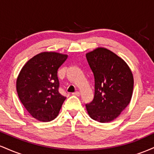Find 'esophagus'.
<instances>
[{"label":"esophagus","instance_id":"1","mask_svg":"<svg viewBox=\"0 0 154 154\" xmlns=\"http://www.w3.org/2000/svg\"><path fill=\"white\" fill-rule=\"evenodd\" d=\"M72 95H76V96H79V95H80V93H79V91H76V92H75V93H72Z\"/></svg>","mask_w":154,"mask_h":154}]
</instances>
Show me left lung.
<instances>
[{
    "instance_id": "obj_1",
    "label": "left lung",
    "mask_w": 154,
    "mask_h": 154,
    "mask_svg": "<svg viewBox=\"0 0 154 154\" xmlns=\"http://www.w3.org/2000/svg\"><path fill=\"white\" fill-rule=\"evenodd\" d=\"M86 58L95 78L94 98L86 104L87 111L95 121L110 122L131 100L133 75L128 63L106 48H96Z\"/></svg>"
}]
</instances>
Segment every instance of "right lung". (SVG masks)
Listing matches in <instances>:
<instances>
[{"instance_id":"add662e5","label":"right lung","mask_w":154,"mask_h":154,"mask_svg":"<svg viewBox=\"0 0 154 154\" xmlns=\"http://www.w3.org/2000/svg\"><path fill=\"white\" fill-rule=\"evenodd\" d=\"M68 55L53 51L37 54L26 62L17 79V91L35 119L50 122L59 114L66 98L59 92L58 69Z\"/></svg>"}]
</instances>
